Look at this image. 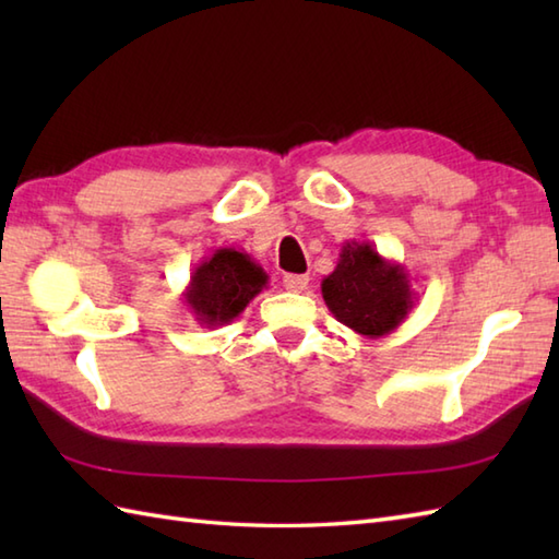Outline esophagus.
<instances>
[{
    "label": "esophagus",
    "mask_w": 559,
    "mask_h": 559,
    "mask_svg": "<svg viewBox=\"0 0 559 559\" xmlns=\"http://www.w3.org/2000/svg\"><path fill=\"white\" fill-rule=\"evenodd\" d=\"M307 283H310V278L302 276V273H286V276H283V286L290 293L307 290Z\"/></svg>",
    "instance_id": "34e87169"
}]
</instances>
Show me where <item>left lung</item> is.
<instances>
[{"label":"left lung","mask_w":559,"mask_h":559,"mask_svg":"<svg viewBox=\"0 0 559 559\" xmlns=\"http://www.w3.org/2000/svg\"><path fill=\"white\" fill-rule=\"evenodd\" d=\"M322 298L341 324L365 338L399 329L415 305L408 271L382 257L372 242H346L338 264L322 281Z\"/></svg>","instance_id":"left-lung-1"}]
</instances>
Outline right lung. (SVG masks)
<instances>
[{
	"label": "right lung",
	"instance_id": "1",
	"mask_svg": "<svg viewBox=\"0 0 559 559\" xmlns=\"http://www.w3.org/2000/svg\"><path fill=\"white\" fill-rule=\"evenodd\" d=\"M269 276L242 249L221 247L194 266L182 298L187 310L206 329L223 326L266 288Z\"/></svg>",
	"mask_w": 559,
	"mask_h": 559
}]
</instances>
